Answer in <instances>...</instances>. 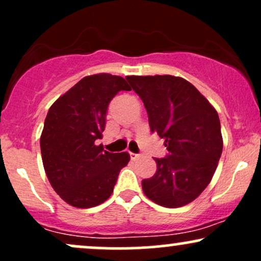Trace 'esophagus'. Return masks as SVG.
Wrapping results in <instances>:
<instances>
[{
  "instance_id": "obj_1",
  "label": "esophagus",
  "mask_w": 261,
  "mask_h": 261,
  "mask_svg": "<svg viewBox=\"0 0 261 261\" xmlns=\"http://www.w3.org/2000/svg\"><path fill=\"white\" fill-rule=\"evenodd\" d=\"M130 158H131V161H136V160H139V158H140V154L130 153Z\"/></svg>"
}]
</instances>
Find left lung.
<instances>
[{
	"instance_id": "left-lung-1",
	"label": "left lung",
	"mask_w": 261,
	"mask_h": 261,
	"mask_svg": "<svg viewBox=\"0 0 261 261\" xmlns=\"http://www.w3.org/2000/svg\"><path fill=\"white\" fill-rule=\"evenodd\" d=\"M142 99L151 131L169 153L154 158L157 170L142 180L149 200L175 208L194 201L211 181L223 148L218 114L197 89L170 74L127 76Z\"/></svg>"
}]
</instances>
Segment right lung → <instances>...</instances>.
Listing matches in <instances>:
<instances>
[{
	"label": "right lung",
	"instance_id": "add662e5",
	"mask_svg": "<svg viewBox=\"0 0 261 261\" xmlns=\"http://www.w3.org/2000/svg\"><path fill=\"white\" fill-rule=\"evenodd\" d=\"M120 76H87L50 107L40 136L41 158L47 179L64 201L73 207L100 205L112 195L127 152L104 151L101 139L110 100L130 91Z\"/></svg>",
	"mask_w": 261,
	"mask_h": 261
}]
</instances>
